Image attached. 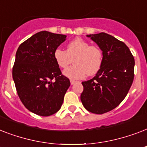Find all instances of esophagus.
<instances>
[{
  "instance_id": "1",
  "label": "esophagus",
  "mask_w": 147,
  "mask_h": 147,
  "mask_svg": "<svg viewBox=\"0 0 147 147\" xmlns=\"http://www.w3.org/2000/svg\"><path fill=\"white\" fill-rule=\"evenodd\" d=\"M70 82H71V85H74V84H75V83L76 82V81L71 80V81H70Z\"/></svg>"
}]
</instances>
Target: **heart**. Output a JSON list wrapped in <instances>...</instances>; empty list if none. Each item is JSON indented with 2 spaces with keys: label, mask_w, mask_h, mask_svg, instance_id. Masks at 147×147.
I'll return each instance as SVG.
<instances>
[{
  "label": "heart",
  "mask_w": 147,
  "mask_h": 147,
  "mask_svg": "<svg viewBox=\"0 0 147 147\" xmlns=\"http://www.w3.org/2000/svg\"><path fill=\"white\" fill-rule=\"evenodd\" d=\"M56 64L65 69L75 58L73 67L64 70L63 74L71 79H81L94 76L100 70L103 62V52L96 45H91L81 37L75 38L67 44L66 50L57 48L53 53Z\"/></svg>",
  "instance_id": "1"
}]
</instances>
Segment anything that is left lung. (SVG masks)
<instances>
[{"instance_id":"left-lung-1","label":"left lung","mask_w":147,"mask_h":147,"mask_svg":"<svg viewBox=\"0 0 147 147\" xmlns=\"http://www.w3.org/2000/svg\"><path fill=\"white\" fill-rule=\"evenodd\" d=\"M103 52V62L94 78L82 82L83 106L102 114L118 106L127 96L134 78V58L127 45L105 33L87 35Z\"/></svg>"}]
</instances>
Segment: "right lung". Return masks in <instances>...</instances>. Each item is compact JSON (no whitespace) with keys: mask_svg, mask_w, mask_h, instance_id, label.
I'll return each mask as SVG.
<instances>
[{"mask_svg":"<svg viewBox=\"0 0 147 147\" xmlns=\"http://www.w3.org/2000/svg\"><path fill=\"white\" fill-rule=\"evenodd\" d=\"M65 38L41 31L20 45L16 53L12 76L17 94L30 111L40 116L55 114L70 86L53 57Z\"/></svg>","mask_w":147,"mask_h":147,"instance_id":"add662e5","label":"right lung"}]
</instances>
